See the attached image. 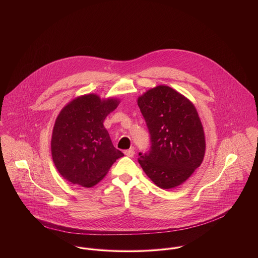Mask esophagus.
I'll use <instances>...</instances> for the list:
<instances>
[{
	"label": "esophagus",
	"instance_id": "1",
	"mask_svg": "<svg viewBox=\"0 0 258 258\" xmlns=\"http://www.w3.org/2000/svg\"><path fill=\"white\" fill-rule=\"evenodd\" d=\"M125 155H126L127 157H130V158L134 157V155H135V151H134V149L132 148V149L126 150V151H125Z\"/></svg>",
	"mask_w": 258,
	"mask_h": 258
}]
</instances>
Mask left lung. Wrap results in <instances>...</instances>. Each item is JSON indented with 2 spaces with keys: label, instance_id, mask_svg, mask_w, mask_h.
<instances>
[{
  "label": "left lung",
  "instance_id": "8db88e82",
  "mask_svg": "<svg viewBox=\"0 0 258 258\" xmlns=\"http://www.w3.org/2000/svg\"><path fill=\"white\" fill-rule=\"evenodd\" d=\"M151 147L139 153L143 171L159 187L185 182L204 160V128L194 104L175 89L159 85L138 98Z\"/></svg>",
  "mask_w": 258,
  "mask_h": 258
}]
</instances>
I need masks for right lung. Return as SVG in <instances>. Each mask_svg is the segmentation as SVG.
I'll return each mask as SVG.
<instances>
[{
  "label": "right lung",
  "mask_w": 258,
  "mask_h": 258,
  "mask_svg": "<svg viewBox=\"0 0 258 258\" xmlns=\"http://www.w3.org/2000/svg\"><path fill=\"white\" fill-rule=\"evenodd\" d=\"M119 100L82 95L58 114L51 137V156L59 174L69 182L90 187L100 182L124 154L113 146L103 125Z\"/></svg>",
  "instance_id": "obj_1"
}]
</instances>
